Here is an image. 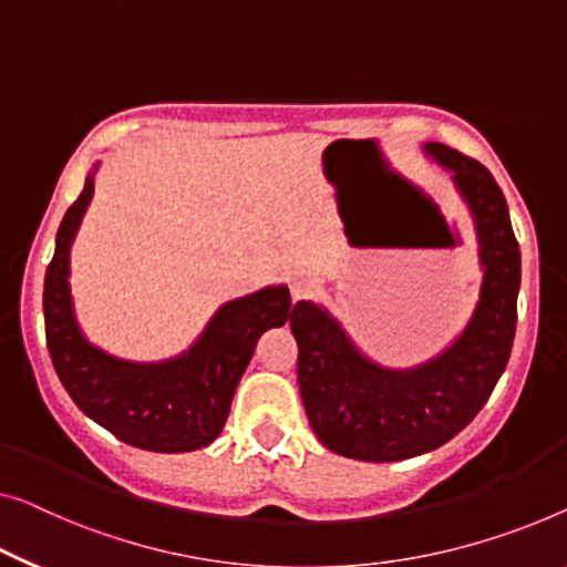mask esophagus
Wrapping results in <instances>:
<instances>
[{"label":"esophagus","instance_id":"obj_1","mask_svg":"<svg viewBox=\"0 0 567 567\" xmlns=\"http://www.w3.org/2000/svg\"><path fill=\"white\" fill-rule=\"evenodd\" d=\"M318 287H320L318 277H312L310 272H295L290 277V295H292L295 302L312 298V295L318 292Z\"/></svg>","mask_w":567,"mask_h":567}]
</instances>
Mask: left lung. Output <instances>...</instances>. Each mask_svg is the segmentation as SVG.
Returning <instances> with one entry per match:
<instances>
[{"label": "left lung", "instance_id": "1", "mask_svg": "<svg viewBox=\"0 0 567 567\" xmlns=\"http://www.w3.org/2000/svg\"><path fill=\"white\" fill-rule=\"evenodd\" d=\"M425 152L453 173L473 214L484 267L478 306L451 349L404 371L361 357L343 328L312 302L292 308L310 427L346 458L390 463L441 447L478 415L512 353L522 259L504 193L484 165L458 150L427 142Z\"/></svg>", "mask_w": 567, "mask_h": 567}]
</instances>
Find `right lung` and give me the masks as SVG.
Wrapping results in <instances>:
<instances>
[{
    "mask_svg": "<svg viewBox=\"0 0 567 567\" xmlns=\"http://www.w3.org/2000/svg\"><path fill=\"white\" fill-rule=\"evenodd\" d=\"M91 196L94 175L65 210L45 272L42 312L53 367L65 392L109 433L142 451L185 453L214 443L229 417L236 384L259 336L292 316L287 287H265L226 302L188 353L163 364H132L83 338L68 290V255Z\"/></svg>",
    "mask_w": 567,
    "mask_h": 567,
    "instance_id": "obj_1",
    "label": "right lung"
}]
</instances>
